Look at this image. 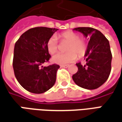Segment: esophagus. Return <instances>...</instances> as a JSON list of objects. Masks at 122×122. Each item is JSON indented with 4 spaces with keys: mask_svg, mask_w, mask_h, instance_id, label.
Listing matches in <instances>:
<instances>
[{
    "mask_svg": "<svg viewBox=\"0 0 122 122\" xmlns=\"http://www.w3.org/2000/svg\"><path fill=\"white\" fill-rule=\"evenodd\" d=\"M69 65H61V67H64V68H67V67H69Z\"/></svg>",
    "mask_w": 122,
    "mask_h": 122,
    "instance_id": "1",
    "label": "esophagus"
}]
</instances>
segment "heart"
I'll return each mask as SVG.
<instances>
[{
  "instance_id": "heart-1",
  "label": "heart",
  "mask_w": 122,
  "mask_h": 122,
  "mask_svg": "<svg viewBox=\"0 0 122 122\" xmlns=\"http://www.w3.org/2000/svg\"><path fill=\"white\" fill-rule=\"evenodd\" d=\"M59 38L63 41L69 43L66 47L67 53H57L54 55L51 60L55 63L64 65L70 63L77 59V55L79 57H83L86 53L88 43L85 39L79 37L78 33L73 31H65L59 35ZM48 52L53 54L58 48L57 39L55 36H51L48 39L46 43Z\"/></svg>"
}]
</instances>
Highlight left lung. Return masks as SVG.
Wrapping results in <instances>:
<instances>
[{
  "label": "left lung",
  "mask_w": 122,
  "mask_h": 122,
  "mask_svg": "<svg viewBox=\"0 0 122 122\" xmlns=\"http://www.w3.org/2000/svg\"><path fill=\"white\" fill-rule=\"evenodd\" d=\"M73 30L81 33L89 41L84 58L85 64L76 63L78 71L72 76L73 80L82 88L97 89L106 81L111 72L112 55L109 41L99 30L92 27Z\"/></svg>",
  "instance_id": "8db88e82"
}]
</instances>
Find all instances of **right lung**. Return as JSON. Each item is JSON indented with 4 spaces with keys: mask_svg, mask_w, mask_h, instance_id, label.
<instances>
[{
    "mask_svg": "<svg viewBox=\"0 0 122 122\" xmlns=\"http://www.w3.org/2000/svg\"><path fill=\"white\" fill-rule=\"evenodd\" d=\"M57 30L42 26L32 28L16 42L12 61L14 73L20 85L29 92L43 93L56 81L59 65H42L51 57L46 47L47 40Z\"/></svg>",
    "mask_w": 122,
    "mask_h": 122,
    "instance_id": "right-lung-1",
    "label": "right lung"
}]
</instances>
